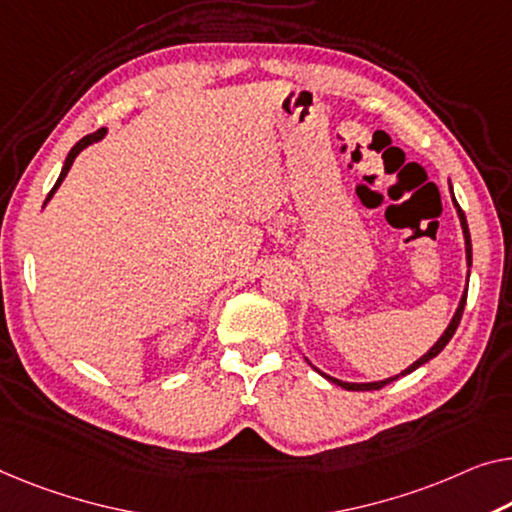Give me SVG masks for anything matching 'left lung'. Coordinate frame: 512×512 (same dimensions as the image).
<instances>
[{
	"instance_id": "1",
	"label": "left lung",
	"mask_w": 512,
	"mask_h": 512,
	"mask_svg": "<svg viewBox=\"0 0 512 512\" xmlns=\"http://www.w3.org/2000/svg\"><path fill=\"white\" fill-rule=\"evenodd\" d=\"M448 188H451V195H453V186H451V181H448ZM453 207H455V211H457V218H460V227H462V234H464V253H467V266H471V234H469V225H467V218H464V211L460 209V204H457V200H455V195H453ZM467 287H469V271H467V285H464V292H462V299H460V303H457V310H455V315H453V319L451 322H448V326H446V331L441 333V338L434 342V345L427 349V352L418 358V361H414L409 365V368H404L400 375H395V377H388V379H379V381H361V384H356V381H342V379H335V377H331V375H326V372H322L319 368H315V365H312L308 358H305V361H308L312 368H315L319 375H322L324 379H329V381H333L335 386H342L345 388V391H379L381 386H386V384H391V381H395L398 377H404V375H409V372H414L416 368H421V365H425L427 361H432L434 356H437L441 349H444L448 342H451V338L455 335V331H457V324H460V319H462V312H464V303H467Z\"/></svg>"
}]
</instances>
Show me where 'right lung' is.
<instances>
[{"instance_id": "right-lung-1", "label": "right lung", "mask_w": 512, "mask_h": 512, "mask_svg": "<svg viewBox=\"0 0 512 512\" xmlns=\"http://www.w3.org/2000/svg\"><path fill=\"white\" fill-rule=\"evenodd\" d=\"M105 133H108V131H105V128H101V131H96V133H91V135H87V137H82V140H80L78 144H75V147H73L71 151H68V156H66V160H64V167H61V172H59V179H57V183H55V188H52V190H50V193H48V197H45L43 207H45V204H48V202L52 200V195H55V193H57V188L61 186V181H64V179H66V174H68V170H71L73 160H75V158H78V156L82 154V151H85L87 147H91V144L101 142V140H103V137H105Z\"/></svg>"}]
</instances>
